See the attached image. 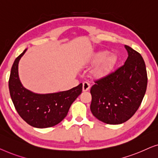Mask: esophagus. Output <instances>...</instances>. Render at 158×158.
<instances>
[{
	"label": "esophagus",
	"instance_id": "1",
	"mask_svg": "<svg viewBox=\"0 0 158 158\" xmlns=\"http://www.w3.org/2000/svg\"><path fill=\"white\" fill-rule=\"evenodd\" d=\"M89 88H90V84H89L88 82L84 81L83 83V86H82V90H83V92H86V91L89 89Z\"/></svg>",
	"mask_w": 158,
	"mask_h": 158
}]
</instances>
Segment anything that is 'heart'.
<instances>
[{"label": "heart", "instance_id": "1", "mask_svg": "<svg viewBox=\"0 0 158 158\" xmlns=\"http://www.w3.org/2000/svg\"><path fill=\"white\" fill-rule=\"evenodd\" d=\"M117 61V56L114 54H110L108 51H99L90 55L87 62L96 66L92 69V75L99 79L107 75L114 68Z\"/></svg>", "mask_w": 158, "mask_h": 158}]
</instances>
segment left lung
I'll return each instance as SVG.
<instances>
[{
  "label": "left lung",
  "mask_w": 158,
  "mask_h": 158,
  "mask_svg": "<svg viewBox=\"0 0 158 158\" xmlns=\"http://www.w3.org/2000/svg\"><path fill=\"white\" fill-rule=\"evenodd\" d=\"M128 57L124 65L97 81L91 88L92 114L103 123H125L138 110L145 96L148 77L138 52L124 45Z\"/></svg>",
  "instance_id": "left-lung-1"
}]
</instances>
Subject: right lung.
I'll return each instance as SVG.
<instances>
[{
    "mask_svg": "<svg viewBox=\"0 0 158 158\" xmlns=\"http://www.w3.org/2000/svg\"><path fill=\"white\" fill-rule=\"evenodd\" d=\"M26 51L13 62L8 81L10 97L19 114L28 124L36 128L51 127L65 118L72 104L82 92V84L69 90L48 94L27 89L19 75V61Z\"/></svg>",
    "mask_w": 158,
    "mask_h": 158,
    "instance_id": "1",
    "label": "right lung"
}]
</instances>
